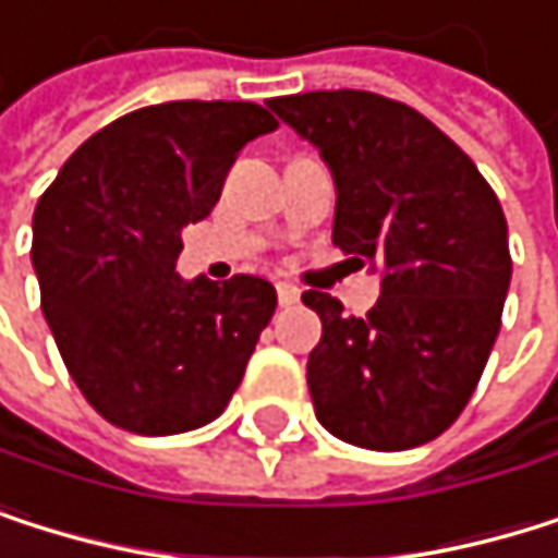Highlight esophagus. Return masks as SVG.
Listing matches in <instances>:
<instances>
[{"mask_svg": "<svg viewBox=\"0 0 558 558\" xmlns=\"http://www.w3.org/2000/svg\"><path fill=\"white\" fill-rule=\"evenodd\" d=\"M276 295H279V305H295L302 292L292 282H276Z\"/></svg>", "mask_w": 558, "mask_h": 558, "instance_id": "1", "label": "esophagus"}]
</instances>
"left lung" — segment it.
Here are the masks:
<instances>
[{
  "label": "left lung",
  "mask_w": 558,
  "mask_h": 558,
  "mask_svg": "<svg viewBox=\"0 0 558 558\" xmlns=\"http://www.w3.org/2000/svg\"><path fill=\"white\" fill-rule=\"evenodd\" d=\"M269 109L319 149L336 182L332 242L383 266L366 316L310 289L316 420L342 442L399 452L442 436L476 389L512 279L509 229L489 182L405 102L362 93L279 96Z\"/></svg>",
  "instance_id": "obj_1"
}]
</instances>
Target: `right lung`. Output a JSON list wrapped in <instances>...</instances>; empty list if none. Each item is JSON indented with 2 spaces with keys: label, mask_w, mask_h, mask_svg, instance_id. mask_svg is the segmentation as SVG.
<instances>
[{
  "label": "right lung",
  "mask_w": 558,
  "mask_h": 558,
  "mask_svg": "<svg viewBox=\"0 0 558 558\" xmlns=\"http://www.w3.org/2000/svg\"><path fill=\"white\" fill-rule=\"evenodd\" d=\"M279 122L256 102H162L86 138L33 216L43 316L89 405L135 436L213 423L242 383L276 289L175 272L182 229L213 213L245 143Z\"/></svg>",
  "instance_id": "obj_1"
}]
</instances>
